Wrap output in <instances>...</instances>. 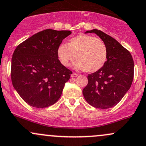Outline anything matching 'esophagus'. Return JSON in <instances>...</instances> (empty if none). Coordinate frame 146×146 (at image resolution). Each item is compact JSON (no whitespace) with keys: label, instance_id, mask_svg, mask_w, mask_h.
<instances>
[{"label":"esophagus","instance_id":"obj_1","mask_svg":"<svg viewBox=\"0 0 146 146\" xmlns=\"http://www.w3.org/2000/svg\"><path fill=\"white\" fill-rule=\"evenodd\" d=\"M78 76V74H76V73H72L71 74V77H72V78H74V77H77Z\"/></svg>","mask_w":146,"mask_h":146}]
</instances>
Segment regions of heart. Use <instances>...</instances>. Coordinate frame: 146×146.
<instances>
[{
	"label": "heart",
	"instance_id": "1",
	"mask_svg": "<svg viewBox=\"0 0 146 146\" xmlns=\"http://www.w3.org/2000/svg\"><path fill=\"white\" fill-rule=\"evenodd\" d=\"M56 54L63 66H69L76 57L75 68L84 70L87 73H93L105 64L107 60V48L102 39L82 34L70 39L67 45H59Z\"/></svg>",
	"mask_w": 146,
	"mask_h": 146
}]
</instances>
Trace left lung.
<instances>
[{"label":"left lung","mask_w":146,"mask_h":146,"mask_svg":"<svg viewBox=\"0 0 146 146\" xmlns=\"http://www.w3.org/2000/svg\"><path fill=\"white\" fill-rule=\"evenodd\" d=\"M94 33L107 48V60L102 68L87 76L88 83L83 90L84 98L98 109L113 107L131 87L134 77V61L131 52L110 35L97 29Z\"/></svg>","instance_id":"left-lung-1"}]
</instances>
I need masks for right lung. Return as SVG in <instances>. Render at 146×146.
<instances>
[{"label": "right lung", "mask_w": 146, "mask_h": 146, "mask_svg": "<svg viewBox=\"0 0 146 146\" xmlns=\"http://www.w3.org/2000/svg\"><path fill=\"white\" fill-rule=\"evenodd\" d=\"M70 31L46 29L17 46L11 59L13 86L26 103L46 108L57 102L72 74L59 61L56 50Z\"/></svg>", "instance_id": "right-lung-1"}]
</instances>
